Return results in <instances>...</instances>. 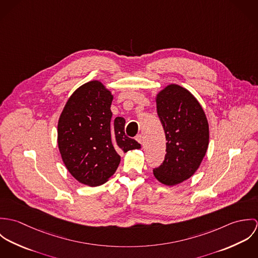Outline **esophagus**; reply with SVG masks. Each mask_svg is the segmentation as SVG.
Here are the masks:
<instances>
[{
	"mask_svg": "<svg viewBox=\"0 0 258 258\" xmlns=\"http://www.w3.org/2000/svg\"><path fill=\"white\" fill-rule=\"evenodd\" d=\"M135 139H136V141H137V142H139L140 144H142V143H143V137H142V135H141V134H138V135L136 136V138H135Z\"/></svg>",
	"mask_w": 258,
	"mask_h": 258,
	"instance_id": "1",
	"label": "esophagus"
}]
</instances>
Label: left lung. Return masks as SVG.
<instances>
[{
    "label": "left lung",
    "mask_w": 258,
    "mask_h": 258,
    "mask_svg": "<svg viewBox=\"0 0 258 258\" xmlns=\"http://www.w3.org/2000/svg\"><path fill=\"white\" fill-rule=\"evenodd\" d=\"M157 113L166 135V155L153 170L162 184L175 185L199 169L209 147L210 131L205 111L184 87L170 84L156 97Z\"/></svg>",
    "instance_id": "left-lung-1"
}]
</instances>
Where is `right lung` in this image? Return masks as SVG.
I'll return each mask as SVG.
<instances>
[{
  "mask_svg": "<svg viewBox=\"0 0 258 258\" xmlns=\"http://www.w3.org/2000/svg\"><path fill=\"white\" fill-rule=\"evenodd\" d=\"M113 95L98 80L78 87L68 100L57 124L62 161L79 183L104 184L116 172L121 153L141 145L125 135V119L113 120Z\"/></svg>",
  "mask_w": 258,
  "mask_h": 258,
  "instance_id": "1",
  "label": "right lung"
}]
</instances>
